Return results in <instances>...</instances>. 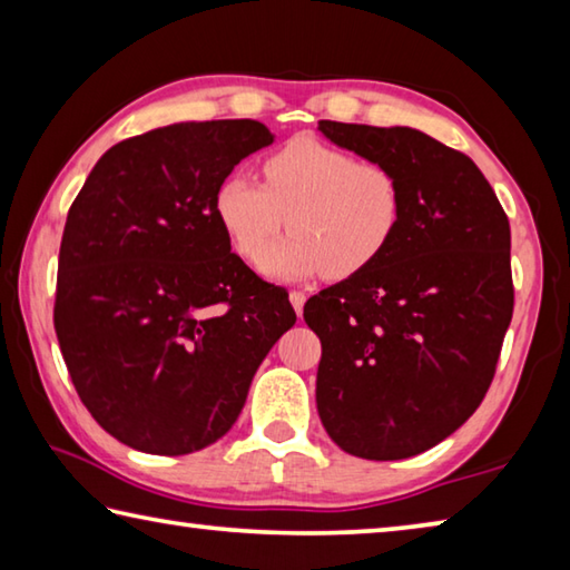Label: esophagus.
I'll return each mask as SVG.
<instances>
[{
	"mask_svg": "<svg viewBox=\"0 0 570 570\" xmlns=\"http://www.w3.org/2000/svg\"><path fill=\"white\" fill-rule=\"evenodd\" d=\"M288 302H292V306H294V312L302 316L304 314V304H306V294L304 292H288Z\"/></svg>",
	"mask_w": 570,
	"mask_h": 570,
	"instance_id": "1",
	"label": "esophagus"
}]
</instances>
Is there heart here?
I'll list each match as a JSON object with an SVG mask.
<instances>
[{"mask_svg":"<svg viewBox=\"0 0 570 570\" xmlns=\"http://www.w3.org/2000/svg\"><path fill=\"white\" fill-rule=\"evenodd\" d=\"M264 186L228 173L214 193V216L230 246L258 264L286 223L293 230L264 272L276 278L314 274L350 278L392 246L402 224V186L374 160H356L316 138H294L264 160Z\"/></svg>","mask_w":570,"mask_h":570,"instance_id":"1","label":"heart"}]
</instances>
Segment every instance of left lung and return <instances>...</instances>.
<instances>
[{
    "instance_id": "obj_1",
    "label": "left lung",
    "mask_w": 570,
    "mask_h": 570,
    "mask_svg": "<svg viewBox=\"0 0 570 570\" xmlns=\"http://www.w3.org/2000/svg\"><path fill=\"white\" fill-rule=\"evenodd\" d=\"M320 130L387 166L404 210L377 262L304 304L322 342L316 410L350 455H420L493 382L513 316L508 216L475 163L422 130L334 120Z\"/></svg>"
}]
</instances>
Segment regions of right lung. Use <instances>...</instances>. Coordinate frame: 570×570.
Masks as SVG:
<instances>
[{"mask_svg": "<svg viewBox=\"0 0 570 570\" xmlns=\"http://www.w3.org/2000/svg\"><path fill=\"white\" fill-rule=\"evenodd\" d=\"M274 142L256 120L173 122L112 146L67 214L55 332L85 407L150 455L234 428L250 380L296 314L230 254L214 193Z\"/></svg>", "mask_w": 570, "mask_h": 570, "instance_id": "1", "label": "right lung"}]
</instances>
